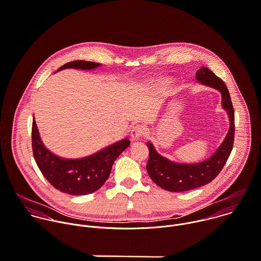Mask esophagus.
<instances>
[{
	"label": "esophagus",
	"instance_id": "obj_1",
	"mask_svg": "<svg viewBox=\"0 0 261 261\" xmlns=\"http://www.w3.org/2000/svg\"><path fill=\"white\" fill-rule=\"evenodd\" d=\"M146 135V128L143 125H136L133 127L130 132L132 141H138L140 138L144 137Z\"/></svg>",
	"mask_w": 261,
	"mask_h": 261
}]
</instances>
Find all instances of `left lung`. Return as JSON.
Here are the masks:
<instances>
[{
    "label": "left lung",
    "instance_id": "obj_1",
    "mask_svg": "<svg viewBox=\"0 0 261 261\" xmlns=\"http://www.w3.org/2000/svg\"><path fill=\"white\" fill-rule=\"evenodd\" d=\"M196 77L199 83L221 93L222 106L228 114L230 125L224 141L216 152L209 159L196 164L171 162L158 154L151 143L147 144L149 148V159L146 166L148 174L157 186L169 192H186L212 181L226 163L233 146L234 112L225 84L207 67H201L196 72Z\"/></svg>",
    "mask_w": 261,
    "mask_h": 261
}]
</instances>
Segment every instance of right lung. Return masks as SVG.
<instances>
[{
    "mask_svg": "<svg viewBox=\"0 0 261 261\" xmlns=\"http://www.w3.org/2000/svg\"><path fill=\"white\" fill-rule=\"evenodd\" d=\"M100 63L75 60L61 66L65 68L94 69ZM33 153L37 165L46 179L57 190L80 196L99 190L110 175L116 158L129 146L128 139L117 142L98 153L82 159H63L51 153L43 145L35 119L32 127Z\"/></svg>",
    "mask_w": 261,
    "mask_h": 261,
    "instance_id": "add662e5",
    "label": "right lung"
}]
</instances>
